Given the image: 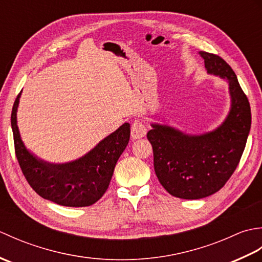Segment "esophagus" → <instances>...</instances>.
Listing matches in <instances>:
<instances>
[{
    "instance_id": "obj_1",
    "label": "esophagus",
    "mask_w": 262,
    "mask_h": 262,
    "mask_svg": "<svg viewBox=\"0 0 262 262\" xmlns=\"http://www.w3.org/2000/svg\"><path fill=\"white\" fill-rule=\"evenodd\" d=\"M147 128L143 124L141 120H135L133 122L130 128V135L133 140H138V138H143L146 135Z\"/></svg>"
}]
</instances>
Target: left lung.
Returning <instances> with one entry per match:
<instances>
[{
  "mask_svg": "<svg viewBox=\"0 0 262 262\" xmlns=\"http://www.w3.org/2000/svg\"><path fill=\"white\" fill-rule=\"evenodd\" d=\"M208 74L229 82L231 109L223 124L200 135H189L161 124H152L154 170L170 194L200 199L219 191L240 162L251 128V109L234 71L215 54L199 52Z\"/></svg>",
  "mask_w": 262,
  "mask_h": 262,
  "instance_id": "1",
  "label": "left lung"
}]
</instances>
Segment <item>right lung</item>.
Masks as SVG:
<instances>
[{"instance_id": "1", "label": "right lung", "mask_w": 262, "mask_h": 262, "mask_svg": "<svg viewBox=\"0 0 262 262\" xmlns=\"http://www.w3.org/2000/svg\"><path fill=\"white\" fill-rule=\"evenodd\" d=\"M21 92L16 97L12 114L15 155L25 178L39 196L68 207L93 205L107 191L117 161L130 136V125L125 122L82 158L68 163H49L28 151L16 125Z\"/></svg>"}]
</instances>
